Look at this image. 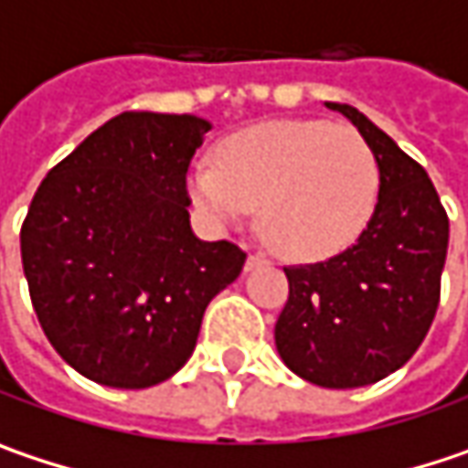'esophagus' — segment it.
<instances>
[{
  "instance_id": "1",
  "label": "esophagus",
  "mask_w": 468,
  "mask_h": 468,
  "mask_svg": "<svg viewBox=\"0 0 468 468\" xmlns=\"http://www.w3.org/2000/svg\"><path fill=\"white\" fill-rule=\"evenodd\" d=\"M263 263H269V258H266L263 252H250V255H248V269L263 266Z\"/></svg>"
}]
</instances>
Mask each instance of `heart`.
Segmentation results:
<instances>
[{
    "label": "heart",
    "instance_id": "b5f03b06",
    "mask_svg": "<svg viewBox=\"0 0 468 468\" xmlns=\"http://www.w3.org/2000/svg\"><path fill=\"white\" fill-rule=\"evenodd\" d=\"M191 197L218 223L261 207V231L292 261L349 248L373 213L378 167L359 133L319 119H282L226 138L213 165L188 178Z\"/></svg>",
    "mask_w": 468,
    "mask_h": 468
}]
</instances>
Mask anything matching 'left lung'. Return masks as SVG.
Returning a JSON list of instances; mask_svg holds the SVG:
<instances>
[{
  "instance_id": "1",
  "label": "left lung",
  "mask_w": 468,
  "mask_h": 468,
  "mask_svg": "<svg viewBox=\"0 0 468 468\" xmlns=\"http://www.w3.org/2000/svg\"><path fill=\"white\" fill-rule=\"evenodd\" d=\"M381 184L376 210L344 252L284 266L290 295L274 327L284 365L309 384L354 388L399 370L423 344L437 306L451 220L413 156L346 103Z\"/></svg>"
}]
</instances>
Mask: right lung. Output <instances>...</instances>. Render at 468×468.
Listing matches in <instances>:
<instances>
[{"label": "right lung", "mask_w": 468, "mask_h": 468, "mask_svg": "<svg viewBox=\"0 0 468 468\" xmlns=\"http://www.w3.org/2000/svg\"><path fill=\"white\" fill-rule=\"evenodd\" d=\"M210 122L124 112L87 135L39 184L20 226L31 306L77 373L146 388L178 373L207 303L248 252L202 242L186 173Z\"/></svg>", "instance_id": "right-lung-1"}]
</instances>
